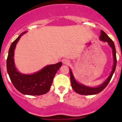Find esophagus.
<instances>
[{
    "mask_svg": "<svg viewBox=\"0 0 122 122\" xmlns=\"http://www.w3.org/2000/svg\"><path fill=\"white\" fill-rule=\"evenodd\" d=\"M62 63H63L64 65H68L70 63V60L68 59H62Z\"/></svg>",
    "mask_w": 122,
    "mask_h": 122,
    "instance_id": "esophagus-1",
    "label": "esophagus"
}]
</instances>
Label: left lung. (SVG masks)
<instances>
[{
  "instance_id": "1",
  "label": "left lung",
  "mask_w": 122,
  "mask_h": 122,
  "mask_svg": "<svg viewBox=\"0 0 122 122\" xmlns=\"http://www.w3.org/2000/svg\"><path fill=\"white\" fill-rule=\"evenodd\" d=\"M100 39L103 41L107 42L111 47L112 49L113 56H114V65H113L112 70L111 73L108 77V78L106 79L105 82L100 86L97 87H86L82 84H79L76 81L74 76L73 75L71 70H70V79H71V87L73 90L76 92V93L80 95H92L97 94V93L101 92L103 89L106 88V87L107 86L109 82H110L111 79L112 75L114 74V71L116 70V65H117V57H116V48H115V45H114V42L112 40L105 32L103 30L101 31V35L100 36Z\"/></svg>"
}]
</instances>
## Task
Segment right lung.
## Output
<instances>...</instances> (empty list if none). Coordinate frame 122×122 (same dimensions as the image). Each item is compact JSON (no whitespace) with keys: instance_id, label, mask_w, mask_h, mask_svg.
I'll list each match as a JSON object with an SVG mask.
<instances>
[{"instance_id":"add662e5","label":"right lung","mask_w":122,"mask_h":122,"mask_svg":"<svg viewBox=\"0 0 122 122\" xmlns=\"http://www.w3.org/2000/svg\"><path fill=\"white\" fill-rule=\"evenodd\" d=\"M25 32L21 33L11 45L6 60L7 72L14 87L19 92L28 95H41L49 90L54 77L62 63L59 62L48 65L33 74L28 75L19 73L14 63V50L18 40Z\"/></svg>"}]
</instances>
